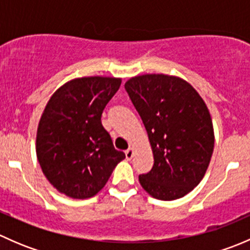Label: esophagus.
I'll return each mask as SVG.
<instances>
[{
  "mask_svg": "<svg viewBox=\"0 0 250 250\" xmlns=\"http://www.w3.org/2000/svg\"><path fill=\"white\" fill-rule=\"evenodd\" d=\"M125 158H127V160H130V158L133 157V153H134V150H133L132 147H129L128 148V150H125Z\"/></svg>",
  "mask_w": 250,
  "mask_h": 250,
  "instance_id": "esophagus-1",
  "label": "esophagus"
}]
</instances>
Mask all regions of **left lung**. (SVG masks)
<instances>
[{"instance_id":"obj_1","label":"left lung","mask_w":250,"mask_h":250,"mask_svg":"<svg viewBox=\"0 0 250 250\" xmlns=\"http://www.w3.org/2000/svg\"><path fill=\"white\" fill-rule=\"evenodd\" d=\"M125 90L143 120L153 166L139 175L153 198L173 201L188 195L207 172L214 148L210 113L195 88L168 75L128 80Z\"/></svg>"}]
</instances>
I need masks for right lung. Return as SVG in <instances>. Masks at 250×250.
Masks as SVG:
<instances>
[{"instance_id":"obj_1","label":"right lung","mask_w":250,"mask_h":250,"mask_svg":"<svg viewBox=\"0 0 250 250\" xmlns=\"http://www.w3.org/2000/svg\"><path fill=\"white\" fill-rule=\"evenodd\" d=\"M120 85L121 78H75L47 103L36 153L42 172L59 192L77 200L93 197L125 160L102 125L103 111Z\"/></svg>"}]
</instances>
